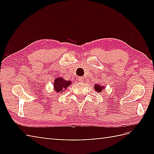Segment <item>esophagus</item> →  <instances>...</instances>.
Listing matches in <instances>:
<instances>
[{
    "instance_id": "34e87169",
    "label": "esophagus",
    "mask_w": 154,
    "mask_h": 154,
    "mask_svg": "<svg viewBox=\"0 0 154 154\" xmlns=\"http://www.w3.org/2000/svg\"><path fill=\"white\" fill-rule=\"evenodd\" d=\"M78 81H79V82L82 83L83 82V78L82 77H80L78 78Z\"/></svg>"
}]
</instances>
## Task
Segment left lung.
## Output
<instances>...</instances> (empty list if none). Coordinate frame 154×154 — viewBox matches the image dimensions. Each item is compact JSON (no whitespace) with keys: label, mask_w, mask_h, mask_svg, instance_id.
<instances>
[{"label":"left lung","mask_w":154,"mask_h":154,"mask_svg":"<svg viewBox=\"0 0 154 154\" xmlns=\"http://www.w3.org/2000/svg\"><path fill=\"white\" fill-rule=\"evenodd\" d=\"M105 88V86L102 85L101 84H98V83H95L94 84V90L98 92H101L102 90Z\"/></svg>","instance_id":"obj_1"}]
</instances>
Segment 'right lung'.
I'll return each instance as SVG.
<instances>
[{
  "label": "right lung",
  "instance_id": "right-lung-1",
  "mask_svg": "<svg viewBox=\"0 0 154 154\" xmlns=\"http://www.w3.org/2000/svg\"><path fill=\"white\" fill-rule=\"evenodd\" d=\"M71 84H72V82L70 80L66 81L62 77H58L55 79L53 83L54 90L57 93H62L66 90Z\"/></svg>",
  "mask_w": 154,
  "mask_h": 154
}]
</instances>
